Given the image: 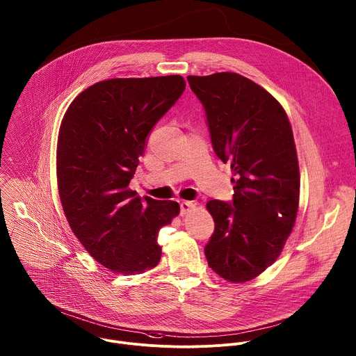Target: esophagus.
<instances>
[{
    "label": "esophagus",
    "mask_w": 356,
    "mask_h": 356,
    "mask_svg": "<svg viewBox=\"0 0 356 356\" xmlns=\"http://www.w3.org/2000/svg\"><path fill=\"white\" fill-rule=\"evenodd\" d=\"M193 208H194V204L190 202V201H181V202H180V213H181V215L188 213Z\"/></svg>",
    "instance_id": "34e87169"
}]
</instances>
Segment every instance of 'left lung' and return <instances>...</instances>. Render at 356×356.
Returning <instances> with one entry per match:
<instances>
[{"label":"left lung","instance_id":"obj_1","mask_svg":"<svg viewBox=\"0 0 356 356\" xmlns=\"http://www.w3.org/2000/svg\"><path fill=\"white\" fill-rule=\"evenodd\" d=\"M187 80L205 109L215 154L236 176L230 204H207L215 232L205 257L220 277L244 283L277 259L296 223L300 166L293 129L280 102L238 73Z\"/></svg>","mask_w":356,"mask_h":356}]
</instances>
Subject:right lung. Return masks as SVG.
Here are the masks:
<instances>
[{
    "label": "right lung",
    "instance_id": "1",
    "mask_svg": "<svg viewBox=\"0 0 356 356\" xmlns=\"http://www.w3.org/2000/svg\"><path fill=\"white\" fill-rule=\"evenodd\" d=\"M186 88L180 74L109 79L80 92L59 129L56 179L67 223L102 266L136 275L161 261L158 232L175 201L136 197L129 183L155 123Z\"/></svg>",
    "mask_w": 356,
    "mask_h": 356
}]
</instances>
